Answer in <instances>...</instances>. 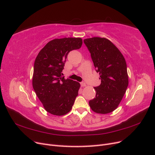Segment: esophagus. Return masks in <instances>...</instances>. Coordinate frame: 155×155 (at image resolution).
<instances>
[{"label":"esophagus","instance_id":"esophagus-1","mask_svg":"<svg viewBox=\"0 0 155 155\" xmlns=\"http://www.w3.org/2000/svg\"><path fill=\"white\" fill-rule=\"evenodd\" d=\"M81 86L84 87V86H86V84L84 82H81Z\"/></svg>","mask_w":155,"mask_h":155}]
</instances>
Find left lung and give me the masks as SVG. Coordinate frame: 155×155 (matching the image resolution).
<instances>
[{"instance_id":"obj_1","label":"left lung","mask_w":155,"mask_h":155,"mask_svg":"<svg viewBox=\"0 0 155 155\" xmlns=\"http://www.w3.org/2000/svg\"><path fill=\"white\" fill-rule=\"evenodd\" d=\"M99 73L101 84L94 87L96 96L89 102L92 110L107 114L116 109L128 86L127 64L119 49L108 39L93 37L84 40Z\"/></svg>"}]
</instances>
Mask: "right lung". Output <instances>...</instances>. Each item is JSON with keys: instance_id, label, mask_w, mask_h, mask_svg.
Returning a JSON list of instances; mask_svg holds the SVG:
<instances>
[{"instance_id": "add662e5", "label": "right lung", "mask_w": 155, "mask_h": 155, "mask_svg": "<svg viewBox=\"0 0 155 155\" xmlns=\"http://www.w3.org/2000/svg\"><path fill=\"white\" fill-rule=\"evenodd\" d=\"M81 38H63L49 42L34 63L33 87L46 110L61 116L70 111L81 85L62 77L68 53L81 48Z\"/></svg>"}]
</instances>
